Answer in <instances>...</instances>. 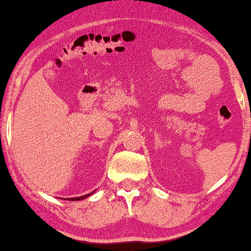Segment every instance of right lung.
<instances>
[{
    "mask_svg": "<svg viewBox=\"0 0 251 251\" xmlns=\"http://www.w3.org/2000/svg\"><path fill=\"white\" fill-rule=\"evenodd\" d=\"M92 193H90V194H87V195H83V197H80V198H70V199H67V200H71V201H77V200H83V199H85V198H88L89 195H91Z\"/></svg>",
    "mask_w": 251,
    "mask_h": 251,
    "instance_id": "add662e5",
    "label": "right lung"
}]
</instances>
